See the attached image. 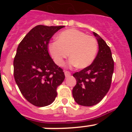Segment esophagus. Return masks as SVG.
<instances>
[{
	"instance_id": "esophagus-1",
	"label": "esophagus",
	"mask_w": 132,
	"mask_h": 132,
	"mask_svg": "<svg viewBox=\"0 0 132 132\" xmlns=\"http://www.w3.org/2000/svg\"><path fill=\"white\" fill-rule=\"evenodd\" d=\"M64 73H65V75L66 77H69L71 75V73L69 71H65Z\"/></svg>"
}]
</instances>
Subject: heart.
I'll return each instance as SVG.
<instances>
[{
    "label": "heart",
    "mask_w": 132,
    "mask_h": 132,
    "mask_svg": "<svg viewBox=\"0 0 132 132\" xmlns=\"http://www.w3.org/2000/svg\"><path fill=\"white\" fill-rule=\"evenodd\" d=\"M57 39L49 44L48 50L54 62L59 66L63 65L69 55L71 57L69 65L79 68L88 67L95 59L98 45L92 36L79 30L70 29L59 33Z\"/></svg>",
    "instance_id": "b5f03b06"
}]
</instances>
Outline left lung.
<instances>
[{
  "instance_id": "obj_1",
  "label": "left lung",
  "mask_w": 132,
  "mask_h": 132,
  "mask_svg": "<svg viewBox=\"0 0 132 132\" xmlns=\"http://www.w3.org/2000/svg\"><path fill=\"white\" fill-rule=\"evenodd\" d=\"M97 39L98 52L90 65L73 75L77 80L73 96L79 105L91 106L101 102L109 90L114 72V63L111 50L101 37Z\"/></svg>"
}]
</instances>
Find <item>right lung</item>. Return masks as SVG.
<instances>
[{
    "instance_id": "right-lung-1",
    "label": "right lung",
    "mask_w": 132,
    "mask_h": 132,
    "mask_svg": "<svg viewBox=\"0 0 132 132\" xmlns=\"http://www.w3.org/2000/svg\"><path fill=\"white\" fill-rule=\"evenodd\" d=\"M60 26L38 25L21 41L14 59V77L27 101L38 107L55 101L57 88L65 79L63 69L56 65L48 52V44Z\"/></svg>"
}]
</instances>
